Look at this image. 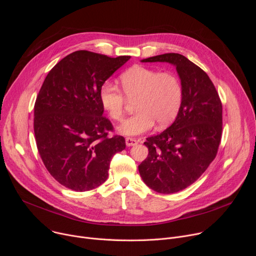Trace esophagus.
Instances as JSON below:
<instances>
[{
	"label": "esophagus",
	"mask_w": 256,
	"mask_h": 256,
	"mask_svg": "<svg viewBox=\"0 0 256 256\" xmlns=\"http://www.w3.org/2000/svg\"><path fill=\"white\" fill-rule=\"evenodd\" d=\"M138 144V140L132 138H126V144L128 147H132V146H136Z\"/></svg>",
	"instance_id": "1"
}]
</instances>
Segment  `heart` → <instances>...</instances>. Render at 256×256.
<instances>
[{
    "label": "heart",
    "instance_id": "b5f03b06",
    "mask_svg": "<svg viewBox=\"0 0 256 256\" xmlns=\"http://www.w3.org/2000/svg\"><path fill=\"white\" fill-rule=\"evenodd\" d=\"M124 92L110 82L104 83L99 91L100 103L109 118L122 120L128 100H136V114L118 126L120 134L134 136L153 128L155 122L166 126L176 118L182 102L184 88L173 72L144 66H134L120 76ZM124 92L126 95L123 93Z\"/></svg>",
    "mask_w": 256,
    "mask_h": 256
}]
</instances>
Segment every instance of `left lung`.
Masks as SVG:
<instances>
[{
    "mask_svg": "<svg viewBox=\"0 0 256 256\" xmlns=\"http://www.w3.org/2000/svg\"><path fill=\"white\" fill-rule=\"evenodd\" d=\"M142 62H168L176 68L184 96L174 122L144 144L148 157L138 165L142 181L159 194L186 188L214 159L222 136V103L200 66L179 54H164Z\"/></svg>",
    "mask_w": 256,
    "mask_h": 256,
    "instance_id": "1",
    "label": "left lung"
}]
</instances>
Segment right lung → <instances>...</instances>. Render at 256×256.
<instances>
[{
  "mask_svg": "<svg viewBox=\"0 0 256 256\" xmlns=\"http://www.w3.org/2000/svg\"><path fill=\"white\" fill-rule=\"evenodd\" d=\"M130 56L109 58L77 50L48 74L34 105V134L50 175L72 190L98 188L108 177L109 164L126 148L122 136L103 116L99 91Z\"/></svg>",
  "mask_w": 256,
  "mask_h": 256,
  "instance_id": "right-lung-1",
  "label": "right lung"
}]
</instances>
